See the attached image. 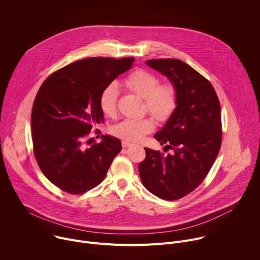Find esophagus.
Masks as SVG:
<instances>
[{"label": "esophagus", "instance_id": "obj_1", "mask_svg": "<svg viewBox=\"0 0 260 260\" xmlns=\"http://www.w3.org/2000/svg\"><path fill=\"white\" fill-rule=\"evenodd\" d=\"M132 145H133L132 142H128V141H125V140L122 141V147H123V148H127V147H129V146H132Z\"/></svg>", "mask_w": 260, "mask_h": 260}]
</instances>
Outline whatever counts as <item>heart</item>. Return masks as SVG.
I'll list each match as a JSON object with an SVG mask.
<instances>
[{
	"instance_id": "obj_1",
	"label": "heart",
	"mask_w": 260,
	"mask_h": 260,
	"mask_svg": "<svg viewBox=\"0 0 260 260\" xmlns=\"http://www.w3.org/2000/svg\"><path fill=\"white\" fill-rule=\"evenodd\" d=\"M159 80L153 73L136 70L124 79V84L134 92L145 99L146 108L159 121L168 120L177 107V94L173 85L158 84ZM120 92L116 81L109 83L100 95V107L108 116L116 113L117 99ZM154 128L151 118H127L112 127V134L125 141H137Z\"/></svg>"
}]
</instances>
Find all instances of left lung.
Here are the masks:
<instances>
[{"mask_svg":"<svg viewBox=\"0 0 260 260\" xmlns=\"http://www.w3.org/2000/svg\"><path fill=\"white\" fill-rule=\"evenodd\" d=\"M172 83L177 107L154 138L166 145L164 154L145 148L139 164L145 188L166 200H179L194 190L208 175L222 141L220 103L212 84L193 68L180 59L146 60Z\"/></svg>","mask_w":260,"mask_h":260,"instance_id":"obj_1","label":"left lung"}]
</instances>
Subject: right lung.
<instances>
[{"label":"right lung","instance_id":"add662e5","mask_svg":"<svg viewBox=\"0 0 260 260\" xmlns=\"http://www.w3.org/2000/svg\"><path fill=\"white\" fill-rule=\"evenodd\" d=\"M134 60H77L51 74L37 93L31 110L35 157L45 177L61 190L81 194L95 187L120 152L121 142L112 136L102 135V141L90 147L84 142L92 126L104 121L102 90L128 71Z\"/></svg>","mask_w":260,"mask_h":260}]
</instances>
